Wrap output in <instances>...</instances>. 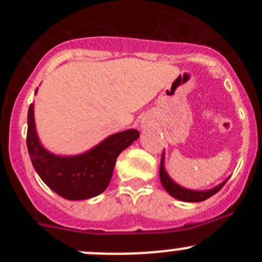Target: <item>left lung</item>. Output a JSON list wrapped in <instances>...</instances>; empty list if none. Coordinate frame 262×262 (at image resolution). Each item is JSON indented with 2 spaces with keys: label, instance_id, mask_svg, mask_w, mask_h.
Listing matches in <instances>:
<instances>
[{
  "label": "left lung",
  "instance_id": "obj_1",
  "mask_svg": "<svg viewBox=\"0 0 262 262\" xmlns=\"http://www.w3.org/2000/svg\"><path fill=\"white\" fill-rule=\"evenodd\" d=\"M229 179V178H228ZM228 179H226L222 184L216 185L213 189L209 190H191L186 189V187L181 186L178 182H175L172 179L170 178V175L167 173L165 168V150L162 153V158H161V166H160V180L162 186L165 187L166 191L173 196L175 199L181 200V202H187V203H198V202H204V200L209 199L210 196H213L215 192H218L219 190L223 187V185L228 181Z\"/></svg>",
  "mask_w": 262,
  "mask_h": 262
}]
</instances>
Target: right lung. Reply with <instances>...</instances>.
<instances>
[{
  "mask_svg": "<svg viewBox=\"0 0 262 262\" xmlns=\"http://www.w3.org/2000/svg\"><path fill=\"white\" fill-rule=\"evenodd\" d=\"M138 138L137 129H128L106 137L80 155H55L41 144L35 126L34 104L29 106L26 144L31 163L46 185L64 199L86 200L104 192L112 180L118 156Z\"/></svg>",
  "mask_w": 262,
  "mask_h": 262,
  "instance_id": "obj_1",
  "label": "right lung"
}]
</instances>
